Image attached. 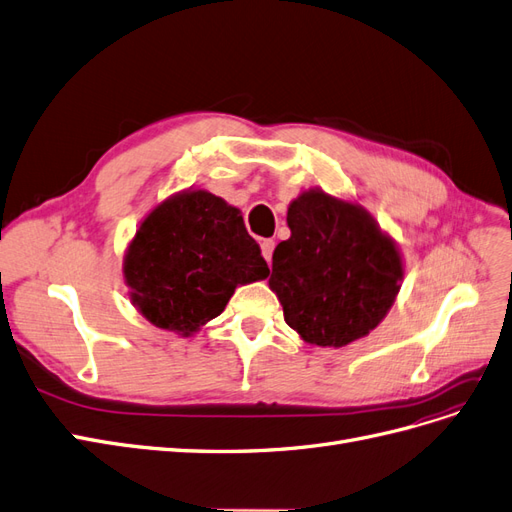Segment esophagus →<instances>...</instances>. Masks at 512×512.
<instances>
[{
	"label": "esophagus",
	"mask_w": 512,
	"mask_h": 512,
	"mask_svg": "<svg viewBox=\"0 0 512 512\" xmlns=\"http://www.w3.org/2000/svg\"><path fill=\"white\" fill-rule=\"evenodd\" d=\"M273 250H275V241L273 239H262L260 243V252L265 256V260L271 265V258H273Z\"/></svg>",
	"instance_id": "obj_1"
}]
</instances>
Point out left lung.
<instances>
[{
    "label": "left lung",
    "instance_id": "left-lung-1",
    "mask_svg": "<svg viewBox=\"0 0 512 512\" xmlns=\"http://www.w3.org/2000/svg\"><path fill=\"white\" fill-rule=\"evenodd\" d=\"M290 239L273 252L269 288L303 342L342 348L374 331L404 280L397 243L371 213L322 190L294 198Z\"/></svg>",
    "mask_w": 512,
    "mask_h": 512
}]
</instances>
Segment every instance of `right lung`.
<instances>
[{"label":"right lung","mask_w":512,"mask_h":512,"mask_svg":"<svg viewBox=\"0 0 512 512\" xmlns=\"http://www.w3.org/2000/svg\"><path fill=\"white\" fill-rule=\"evenodd\" d=\"M267 275L241 211L205 190L166 198L138 226L123 258L134 307L183 337L220 316L237 286Z\"/></svg>","instance_id":"add662e5"}]
</instances>
